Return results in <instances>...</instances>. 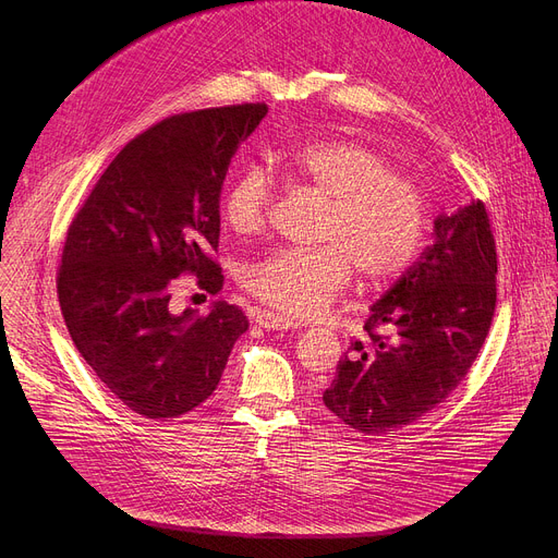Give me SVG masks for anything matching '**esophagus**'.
I'll return each mask as SVG.
<instances>
[{"label": "esophagus", "mask_w": 558, "mask_h": 558, "mask_svg": "<svg viewBox=\"0 0 558 558\" xmlns=\"http://www.w3.org/2000/svg\"><path fill=\"white\" fill-rule=\"evenodd\" d=\"M254 320L258 327H265V329H298L300 323L291 320V317H284L280 313H271V311H258L254 315Z\"/></svg>", "instance_id": "34e87169"}]
</instances>
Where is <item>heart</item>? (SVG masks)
I'll list each match as a JSON object with an SVG mask.
<instances>
[{"instance_id": "heart-1", "label": "heart", "mask_w": 558, "mask_h": 558, "mask_svg": "<svg viewBox=\"0 0 558 558\" xmlns=\"http://www.w3.org/2000/svg\"><path fill=\"white\" fill-rule=\"evenodd\" d=\"M276 174L327 201L315 250H278L254 263L247 289L267 306L308 317L325 311L351 282L353 271L366 287L400 276L417 256L428 231V205L420 183L392 172L375 147L325 136L280 149ZM274 203L265 170L247 168L225 196L222 216L235 235L258 233Z\"/></svg>"}]
</instances>
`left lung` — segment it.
<instances>
[{"instance_id":"left-lung-1","label":"left lung","mask_w":558,"mask_h":558,"mask_svg":"<svg viewBox=\"0 0 558 558\" xmlns=\"http://www.w3.org/2000/svg\"><path fill=\"white\" fill-rule=\"evenodd\" d=\"M420 260L373 306L325 390V407L362 435L420 422L461 384L497 306V247L488 209L472 201L435 218Z\"/></svg>"}]
</instances>
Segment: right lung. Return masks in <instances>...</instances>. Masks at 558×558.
Wrapping results in <instances>:
<instances>
[{
	"instance_id": "obj_1",
	"label": "right lung",
	"mask_w": 558,
	"mask_h": 558,
	"mask_svg": "<svg viewBox=\"0 0 558 558\" xmlns=\"http://www.w3.org/2000/svg\"><path fill=\"white\" fill-rule=\"evenodd\" d=\"M265 104L174 114L134 136L68 227L57 295L68 333L104 386L147 420L181 417L216 390L250 329L235 304L170 311L172 280L222 289L220 190Z\"/></svg>"
}]
</instances>
